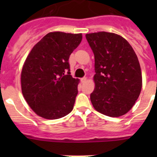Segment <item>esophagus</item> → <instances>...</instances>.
Returning <instances> with one entry per match:
<instances>
[{"instance_id": "34e87169", "label": "esophagus", "mask_w": 157, "mask_h": 157, "mask_svg": "<svg viewBox=\"0 0 157 157\" xmlns=\"http://www.w3.org/2000/svg\"><path fill=\"white\" fill-rule=\"evenodd\" d=\"M80 80H81V83H85V82L86 81V77H83V78L80 79Z\"/></svg>"}]
</instances>
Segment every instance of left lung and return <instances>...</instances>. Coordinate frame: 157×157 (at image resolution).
I'll use <instances>...</instances> for the list:
<instances>
[{
  "mask_svg": "<svg viewBox=\"0 0 157 157\" xmlns=\"http://www.w3.org/2000/svg\"><path fill=\"white\" fill-rule=\"evenodd\" d=\"M86 39L95 58L96 86L90 94L92 104L107 116H121L132 108L141 90L137 55L127 40L115 33H90Z\"/></svg>",
  "mask_w": 157,
  "mask_h": 157,
  "instance_id": "1",
  "label": "left lung"
}]
</instances>
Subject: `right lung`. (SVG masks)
<instances>
[{"instance_id": "add662e5", "label": "right lung", "mask_w": 157, "mask_h": 157, "mask_svg": "<svg viewBox=\"0 0 157 157\" xmlns=\"http://www.w3.org/2000/svg\"><path fill=\"white\" fill-rule=\"evenodd\" d=\"M81 40V33H49L26 58L21 73L22 93L39 116L58 119L73 110L79 80L71 75L69 58Z\"/></svg>"}]
</instances>
